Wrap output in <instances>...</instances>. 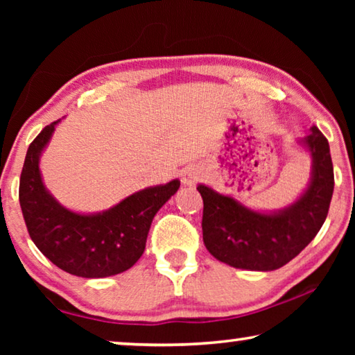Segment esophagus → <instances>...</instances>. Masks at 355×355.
Wrapping results in <instances>:
<instances>
[{
  "mask_svg": "<svg viewBox=\"0 0 355 355\" xmlns=\"http://www.w3.org/2000/svg\"><path fill=\"white\" fill-rule=\"evenodd\" d=\"M202 177V169L199 166H189L182 172V183L184 186H192L197 183Z\"/></svg>",
  "mask_w": 355,
  "mask_h": 355,
  "instance_id": "esophagus-1",
  "label": "esophagus"
}]
</instances>
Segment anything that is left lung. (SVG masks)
<instances>
[{
  "label": "left lung",
  "instance_id": "obj_1",
  "mask_svg": "<svg viewBox=\"0 0 355 355\" xmlns=\"http://www.w3.org/2000/svg\"><path fill=\"white\" fill-rule=\"evenodd\" d=\"M310 155V180L290 205L254 209L211 186L197 184L203 199V243L216 260L245 271H274L299 255L320 232L334 194L329 142L316 127L297 139Z\"/></svg>",
  "mask_w": 355,
  "mask_h": 355
}]
</instances>
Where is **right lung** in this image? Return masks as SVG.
Segmentation results:
<instances>
[{"label": "right lung", "instance_id": "right-lung-1", "mask_svg": "<svg viewBox=\"0 0 355 355\" xmlns=\"http://www.w3.org/2000/svg\"><path fill=\"white\" fill-rule=\"evenodd\" d=\"M61 120L42 130L26 152L19 191L23 218L37 249L62 271L84 279L111 277L142 257L155 214L178 191L180 180L136 191L103 211L64 207L40 172L42 153Z\"/></svg>", "mask_w": 355, "mask_h": 355}]
</instances>
